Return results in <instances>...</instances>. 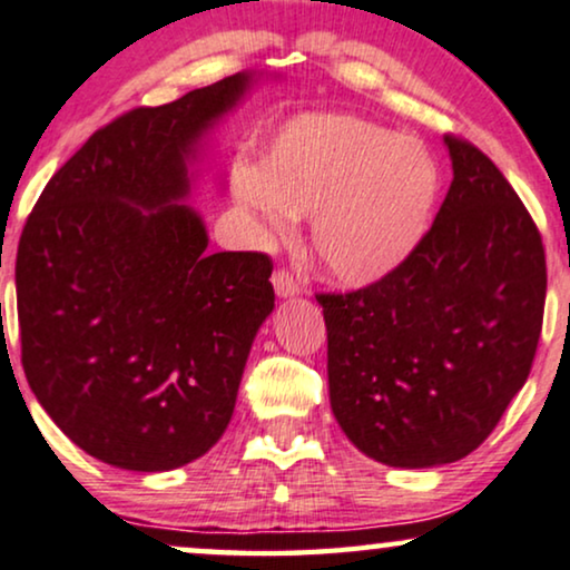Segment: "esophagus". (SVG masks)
I'll return each instance as SVG.
<instances>
[{
    "label": "esophagus",
    "instance_id": "obj_1",
    "mask_svg": "<svg viewBox=\"0 0 570 570\" xmlns=\"http://www.w3.org/2000/svg\"><path fill=\"white\" fill-rule=\"evenodd\" d=\"M273 289L278 297H294V294H299V281L289 271H276L273 273Z\"/></svg>",
    "mask_w": 570,
    "mask_h": 570
}]
</instances>
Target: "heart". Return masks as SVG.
Instances as JSON below:
<instances>
[{
  "label": "heart",
  "instance_id": "1",
  "mask_svg": "<svg viewBox=\"0 0 570 570\" xmlns=\"http://www.w3.org/2000/svg\"><path fill=\"white\" fill-rule=\"evenodd\" d=\"M236 197L268 236L309 215V252L344 286H371L410 261L434 218L442 176L421 141L355 115H305L271 141Z\"/></svg>",
  "mask_w": 570,
  "mask_h": 570
}]
</instances>
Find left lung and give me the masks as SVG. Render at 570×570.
Here are the masks:
<instances>
[{
	"label": "left lung",
	"mask_w": 570,
	"mask_h": 570,
	"mask_svg": "<svg viewBox=\"0 0 570 570\" xmlns=\"http://www.w3.org/2000/svg\"><path fill=\"white\" fill-rule=\"evenodd\" d=\"M450 191L392 276L318 294L328 397L360 452L394 468L471 455L521 392L542 334V236L500 168L444 136Z\"/></svg>",
	"instance_id": "left-lung-1"
}]
</instances>
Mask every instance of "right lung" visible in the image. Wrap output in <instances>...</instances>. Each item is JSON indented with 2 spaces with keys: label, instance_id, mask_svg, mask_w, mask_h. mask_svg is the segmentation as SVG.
<instances>
[{
  "label": "right lung",
  "instance_id": "1",
  "mask_svg": "<svg viewBox=\"0 0 570 570\" xmlns=\"http://www.w3.org/2000/svg\"><path fill=\"white\" fill-rule=\"evenodd\" d=\"M255 76L99 128L49 178L18 244L23 371L62 434L126 471L205 455L273 313L263 252H207L191 163Z\"/></svg>",
  "mask_w": 570,
  "mask_h": 570
}]
</instances>
